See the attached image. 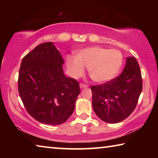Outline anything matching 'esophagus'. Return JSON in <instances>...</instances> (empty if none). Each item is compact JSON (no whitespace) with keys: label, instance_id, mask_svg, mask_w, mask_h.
Instances as JSON below:
<instances>
[{"label":"esophagus","instance_id":"obj_1","mask_svg":"<svg viewBox=\"0 0 158 158\" xmlns=\"http://www.w3.org/2000/svg\"><path fill=\"white\" fill-rule=\"evenodd\" d=\"M87 87H88L87 84H83V83H80V88H81V89H84V88H87Z\"/></svg>","mask_w":158,"mask_h":158}]
</instances>
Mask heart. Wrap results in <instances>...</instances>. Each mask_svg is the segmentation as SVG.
Masks as SVG:
<instances>
[{"label": "heart", "mask_w": 158, "mask_h": 158, "mask_svg": "<svg viewBox=\"0 0 158 158\" xmlns=\"http://www.w3.org/2000/svg\"><path fill=\"white\" fill-rule=\"evenodd\" d=\"M123 63V56L119 51L109 50L100 47H87L80 50L75 58L68 57L66 65L71 75L78 78L88 68L89 77L98 83L108 81L118 73Z\"/></svg>", "instance_id": "heart-1"}]
</instances>
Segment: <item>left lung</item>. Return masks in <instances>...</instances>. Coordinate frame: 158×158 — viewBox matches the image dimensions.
<instances>
[{
	"label": "left lung",
	"instance_id": "8db88e82",
	"mask_svg": "<svg viewBox=\"0 0 158 158\" xmlns=\"http://www.w3.org/2000/svg\"><path fill=\"white\" fill-rule=\"evenodd\" d=\"M90 89L93 110L102 121L109 123L123 121L135 110L142 90V77L136 58L127 57L122 74Z\"/></svg>",
	"mask_w": 158,
	"mask_h": 158
}]
</instances>
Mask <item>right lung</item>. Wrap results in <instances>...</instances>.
<instances>
[{
  "label": "right lung",
  "mask_w": 158,
  "mask_h": 158,
  "mask_svg": "<svg viewBox=\"0 0 158 158\" xmlns=\"http://www.w3.org/2000/svg\"><path fill=\"white\" fill-rule=\"evenodd\" d=\"M63 63L52 42L39 44L21 61L19 93L28 113L42 123L62 124L74 110L79 84L64 75Z\"/></svg>",
  "instance_id": "obj_1"
}]
</instances>
